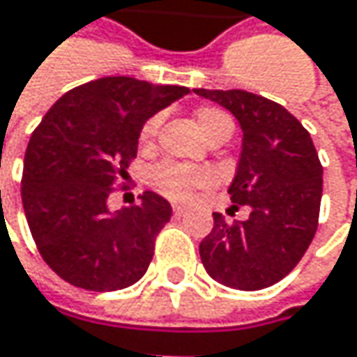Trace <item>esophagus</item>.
<instances>
[{"instance_id": "esophagus-1", "label": "esophagus", "mask_w": 357, "mask_h": 357, "mask_svg": "<svg viewBox=\"0 0 357 357\" xmlns=\"http://www.w3.org/2000/svg\"><path fill=\"white\" fill-rule=\"evenodd\" d=\"M174 213H176V215H185V213H188V208H185V206H181V204H174Z\"/></svg>"}]
</instances>
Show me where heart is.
Returning <instances> with one entry per match:
<instances>
[{"label": "heart", "mask_w": 357, "mask_h": 357, "mask_svg": "<svg viewBox=\"0 0 357 357\" xmlns=\"http://www.w3.org/2000/svg\"><path fill=\"white\" fill-rule=\"evenodd\" d=\"M194 121L198 126V130L202 132V136L206 140H211L213 136L217 134H229L234 132V119L217 107H200L196 109L194 113ZM159 126H161V117L155 115L151 117L142 130H140V149L142 151H153L155 149V138H157V132H159ZM213 174L208 169H202V167H190V165H181V163H161L155 172H153V185L169 196V198H176V200H183L188 198L196 188H202L206 183H211Z\"/></svg>", "instance_id": "heart-1"}]
</instances>
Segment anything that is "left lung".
I'll use <instances>...</instances> for the list:
<instances>
[{
    "instance_id": "8db88e82",
    "label": "left lung",
    "mask_w": 357,
    "mask_h": 357,
    "mask_svg": "<svg viewBox=\"0 0 357 357\" xmlns=\"http://www.w3.org/2000/svg\"><path fill=\"white\" fill-rule=\"evenodd\" d=\"M234 113L242 153L229 185L234 206H248L246 221L227 223L213 213V231L200 242L206 273L234 289L256 291L294 271L308 250L322 198V165L308 130L275 101L246 91L194 89Z\"/></svg>"
}]
</instances>
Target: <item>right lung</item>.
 <instances>
[{
	"instance_id": "obj_1",
	"label": "right lung",
	"mask_w": 357,
	"mask_h": 357,
	"mask_svg": "<svg viewBox=\"0 0 357 357\" xmlns=\"http://www.w3.org/2000/svg\"><path fill=\"white\" fill-rule=\"evenodd\" d=\"M190 89L105 76L66 93L38 123L24 157L22 204L43 260L89 291L134 285L153 260L172 204L142 192L111 211V185L128 179L140 130Z\"/></svg>"
}]
</instances>
